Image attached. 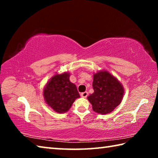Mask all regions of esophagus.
Wrapping results in <instances>:
<instances>
[{
    "instance_id": "34e87169",
    "label": "esophagus",
    "mask_w": 158,
    "mask_h": 158,
    "mask_svg": "<svg viewBox=\"0 0 158 158\" xmlns=\"http://www.w3.org/2000/svg\"><path fill=\"white\" fill-rule=\"evenodd\" d=\"M88 95H89V93H88V92H86V91L81 93V96L82 98H86L87 96H88Z\"/></svg>"
}]
</instances>
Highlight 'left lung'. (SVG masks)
Listing matches in <instances>:
<instances>
[{"label": "left lung", "instance_id": "8db88e82", "mask_svg": "<svg viewBox=\"0 0 158 158\" xmlns=\"http://www.w3.org/2000/svg\"><path fill=\"white\" fill-rule=\"evenodd\" d=\"M93 87L94 93L87 98L96 113L109 114L121 104L124 95L123 86L108 71L100 70L94 73Z\"/></svg>", "mask_w": 158, "mask_h": 158}]
</instances>
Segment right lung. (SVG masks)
Here are the masks:
<instances>
[{"mask_svg":"<svg viewBox=\"0 0 158 158\" xmlns=\"http://www.w3.org/2000/svg\"><path fill=\"white\" fill-rule=\"evenodd\" d=\"M68 72L56 73L47 83L43 90L46 103L59 114L65 113L71 108L77 98H80L76 85L69 81Z\"/></svg>","mask_w":158,"mask_h":158,"instance_id":"obj_1","label":"right lung"}]
</instances>
